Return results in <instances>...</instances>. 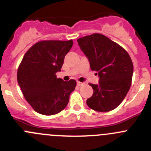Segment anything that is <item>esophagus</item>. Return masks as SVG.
<instances>
[{
  "instance_id": "1",
  "label": "esophagus",
  "mask_w": 151,
  "mask_h": 151,
  "mask_svg": "<svg viewBox=\"0 0 151 151\" xmlns=\"http://www.w3.org/2000/svg\"><path fill=\"white\" fill-rule=\"evenodd\" d=\"M83 84H84V83H80V82H77V86H82V85H83Z\"/></svg>"
}]
</instances>
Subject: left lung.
<instances>
[{"instance_id":"1","label":"left lung","mask_w":151,"mask_h":151,"mask_svg":"<svg viewBox=\"0 0 151 151\" xmlns=\"http://www.w3.org/2000/svg\"><path fill=\"white\" fill-rule=\"evenodd\" d=\"M90 63L99 77L98 84H91L93 93L86 101L91 109L109 112L124 99L132 84L134 67L127 52L106 36L94 33L77 39Z\"/></svg>"}]
</instances>
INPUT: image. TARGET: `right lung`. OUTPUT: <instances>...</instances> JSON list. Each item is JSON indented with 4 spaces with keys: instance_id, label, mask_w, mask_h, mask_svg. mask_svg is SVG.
<instances>
[{
    "instance_id": "add662e5",
    "label": "right lung",
    "mask_w": 151,
    "mask_h": 151,
    "mask_svg": "<svg viewBox=\"0 0 151 151\" xmlns=\"http://www.w3.org/2000/svg\"><path fill=\"white\" fill-rule=\"evenodd\" d=\"M73 41H42L26 52L18 68L17 82L26 101L36 112L52 115L67 106L75 89L74 80L63 81L60 71Z\"/></svg>"
}]
</instances>
